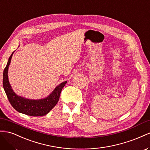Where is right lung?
Segmentation results:
<instances>
[{
    "label": "right lung",
    "instance_id": "1",
    "mask_svg": "<svg viewBox=\"0 0 150 150\" xmlns=\"http://www.w3.org/2000/svg\"><path fill=\"white\" fill-rule=\"evenodd\" d=\"M14 51L8 59L3 73V87L11 105L19 112L31 116H42L56 105L62 88L67 83L65 81L55 87L50 95L40 99H30L19 96L14 92L8 79V69Z\"/></svg>",
    "mask_w": 150,
    "mask_h": 150
}]
</instances>
